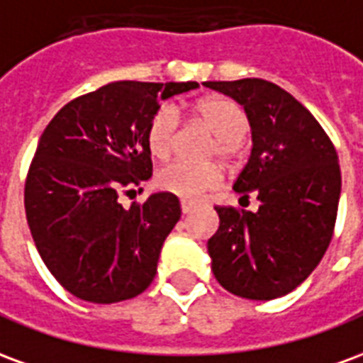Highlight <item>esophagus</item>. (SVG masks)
<instances>
[{"instance_id":"34e87169","label":"esophagus","mask_w":363,"mask_h":363,"mask_svg":"<svg viewBox=\"0 0 363 363\" xmlns=\"http://www.w3.org/2000/svg\"><path fill=\"white\" fill-rule=\"evenodd\" d=\"M194 208H196V206L192 204V202H186V200H182V202H181L182 213H190V212H192V210H194Z\"/></svg>"}]
</instances>
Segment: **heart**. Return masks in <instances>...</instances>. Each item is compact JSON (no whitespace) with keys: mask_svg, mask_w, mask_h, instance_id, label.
<instances>
[{"mask_svg":"<svg viewBox=\"0 0 363 363\" xmlns=\"http://www.w3.org/2000/svg\"><path fill=\"white\" fill-rule=\"evenodd\" d=\"M196 114L206 128L216 134V142L210 145V155L229 159L235 155L239 142L249 132V118L245 111L233 101L212 96L196 104ZM181 138V112L173 104H163L153 112L145 140L153 157L167 159L177 147ZM223 181V173L216 165H196L189 161H173L161 167L155 174L159 190L184 198L198 200L212 192Z\"/></svg>","mask_w":363,"mask_h":363,"instance_id":"1","label":"heart"}]
</instances>
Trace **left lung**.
I'll list each match as a JSON object with an SVG mask.
<instances>
[{
    "instance_id": "obj_1",
    "label": "left lung",
    "mask_w": 363,
    "mask_h": 363,
    "mask_svg": "<svg viewBox=\"0 0 363 363\" xmlns=\"http://www.w3.org/2000/svg\"><path fill=\"white\" fill-rule=\"evenodd\" d=\"M243 104L252 128L249 163L233 189L257 212L216 206L220 229L208 241L216 280L247 299H276L317 268L333 239L340 165L317 118L288 91L264 79L208 82Z\"/></svg>"
}]
</instances>
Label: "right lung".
<instances>
[{
  "label": "right lung",
  "mask_w": 363,
  "mask_h": 363,
  "mask_svg": "<svg viewBox=\"0 0 363 363\" xmlns=\"http://www.w3.org/2000/svg\"><path fill=\"white\" fill-rule=\"evenodd\" d=\"M196 82H116L62 106L40 135L25 181L30 235L46 268L72 296L116 303L140 296L181 218L179 198L120 204L153 171L147 124L161 99ZM142 190V189H140Z\"/></svg>",
  "instance_id": "right-lung-1"
}]
</instances>
